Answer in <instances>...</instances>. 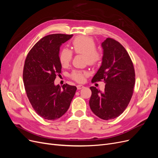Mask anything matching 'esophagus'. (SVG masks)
Returning a JSON list of instances; mask_svg holds the SVG:
<instances>
[{
    "label": "esophagus",
    "mask_w": 158,
    "mask_h": 158,
    "mask_svg": "<svg viewBox=\"0 0 158 158\" xmlns=\"http://www.w3.org/2000/svg\"><path fill=\"white\" fill-rule=\"evenodd\" d=\"M76 87H77V89H82V88H84V86L83 85H78Z\"/></svg>",
    "instance_id": "obj_1"
}]
</instances>
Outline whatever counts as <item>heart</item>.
<instances>
[{"mask_svg":"<svg viewBox=\"0 0 158 158\" xmlns=\"http://www.w3.org/2000/svg\"><path fill=\"white\" fill-rule=\"evenodd\" d=\"M72 47L76 54H83L85 60L88 64L94 66L97 64L102 59V55L96 50V44L93 38L81 35L76 37L72 42ZM73 53L68 48L62 49L59 52V59L63 67L68 66L73 59ZM88 75L86 71L74 70L70 74L71 78L78 82H83L85 77Z\"/></svg>","mask_w":158,"mask_h":158,"instance_id":"heart-1","label":"heart"}]
</instances>
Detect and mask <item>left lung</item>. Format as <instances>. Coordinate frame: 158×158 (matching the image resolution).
Listing matches in <instances>:
<instances>
[{
    "label": "left lung",
    "mask_w": 158,
    "mask_h": 158,
    "mask_svg": "<svg viewBox=\"0 0 158 158\" xmlns=\"http://www.w3.org/2000/svg\"><path fill=\"white\" fill-rule=\"evenodd\" d=\"M102 47V65L92 82L103 80L106 87L103 92L90 87L89 103L95 115L109 120L118 117L128 106L133 94L135 73L130 56L120 43L107 38Z\"/></svg>",
    "instance_id": "left-lung-1"
}]
</instances>
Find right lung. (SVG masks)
I'll return each instance as SVG.
<instances>
[{
  "mask_svg": "<svg viewBox=\"0 0 158 158\" xmlns=\"http://www.w3.org/2000/svg\"><path fill=\"white\" fill-rule=\"evenodd\" d=\"M73 35L57 33L43 37L28 52L23 71L27 96L35 112L47 120L60 118L67 111L76 87L67 84L55 85L61 73L60 47Z\"/></svg>",
  "mask_w": 158,
  "mask_h": 158,
  "instance_id": "right-lung-1",
  "label": "right lung"
}]
</instances>
